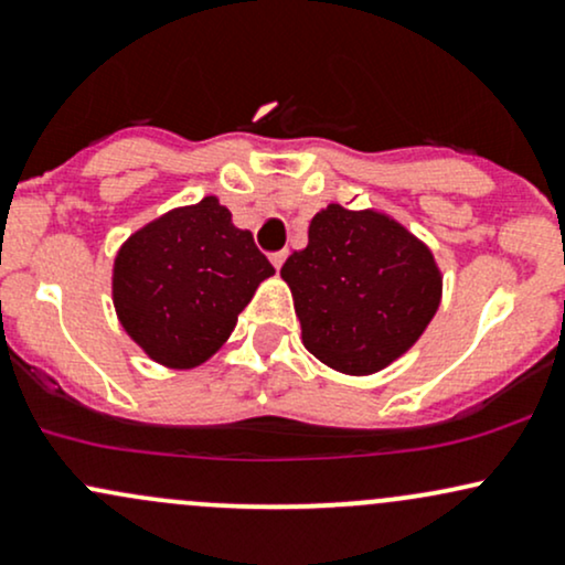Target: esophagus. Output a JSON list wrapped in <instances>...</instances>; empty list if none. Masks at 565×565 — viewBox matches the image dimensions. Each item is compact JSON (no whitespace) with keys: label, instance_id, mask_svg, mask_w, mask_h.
Segmentation results:
<instances>
[{"label":"esophagus","instance_id":"34e87169","mask_svg":"<svg viewBox=\"0 0 565 565\" xmlns=\"http://www.w3.org/2000/svg\"><path fill=\"white\" fill-rule=\"evenodd\" d=\"M284 260H287V249H281V252H274V255H270V263H274V268H276V270L281 268Z\"/></svg>","mask_w":565,"mask_h":565}]
</instances>
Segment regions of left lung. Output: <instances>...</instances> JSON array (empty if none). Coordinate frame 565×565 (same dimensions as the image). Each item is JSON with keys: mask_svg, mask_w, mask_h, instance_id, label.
Listing matches in <instances>:
<instances>
[{"mask_svg": "<svg viewBox=\"0 0 565 565\" xmlns=\"http://www.w3.org/2000/svg\"><path fill=\"white\" fill-rule=\"evenodd\" d=\"M281 278L302 345L353 377L401 359L433 321L444 289L427 244L385 212L342 204L310 220L308 246L287 257Z\"/></svg>", "mask_w": 565, "mask_h": 565, "instance_id": "obj_1", "label": "left lung"}]
</instances>
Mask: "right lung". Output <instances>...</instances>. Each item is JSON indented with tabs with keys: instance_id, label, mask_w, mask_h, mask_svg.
Returning a JSON list of instances; mask_svg holds the SVG:
<instances>
[{
	"instance_id": "add662e5",
	"label": "right lung",
	"mask_w": 565,
	"mask_h": 565,
	"mask_svg": "<svg viewBox=\"0 0 565 565\" xmlns=\"http://www.w3.org/2000/svg\"><path fill=\"white\" fill-rule=\"evenodd\" d=\"M274 265L217 196L167 212L121 244L114 308L125 332L167 369H193L223 348Z\"/></svg>"
}]
</instances>
